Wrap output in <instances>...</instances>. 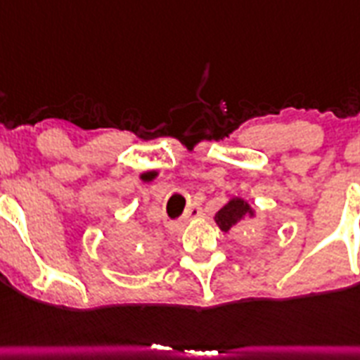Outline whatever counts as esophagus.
<instances>
[{
    "mask_svg": "<svg viewBox=\"0 0 360 360\" xmlns=\"http://www.w3.org/2000/svg\"><path fill=\"white\" fill-rule=\"evenodd\" d=\"M203 214V210H201V207L199 205H190L188 208H186L185 216H183V221H186V219H195V217H199Z\"/></svg>",
    "mask_w": 360,
    "mask_h": 360,
    "instance_id": "34e87169",
    "label": "esophagus"
}]
</instances>
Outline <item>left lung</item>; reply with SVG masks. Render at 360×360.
<instances>
[{
	"mask_svg": "<svg viewBox=\"0 0 360 360\" xmlns=\"http://www.w3.org/2000/svg\"><path fill=\"white\" fill-rule=\"evenodd\" d=\"M252 216H255V210H252V207L247 203L245 199L232 198L225 207L217 210L214 219H216L217 226H219L223 232H229L232 226L243 221L245 217H252Z\"/></svg>",
	"mask_w": 360,
	"mask_h": 360,
	"instance_id": "1",
	"label": "left lung"
}]
</instances>
